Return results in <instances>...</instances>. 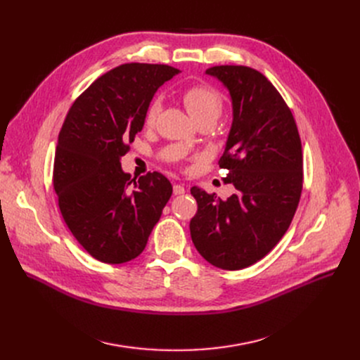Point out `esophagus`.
I'll use <instances>...</instances> for the list:
<instances>
[{
    "instance_id": "34e87169",
    "label": "esophagus",
    "mask_w": 360,
    "mask_h": 360,
    "mask_svg": "<svg viewBox=\"0 0 360 360\" xmlns=\"http://www.w3.org/2000/svg\"><path fill=\"white\" fill-rule=\"evenodd\" d=\"M174 194H175V195H182V194H185V186H184V185H179V184L174 185Z\"/></svg>"
}]
</instances>
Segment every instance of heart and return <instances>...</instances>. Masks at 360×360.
Wrapping results in <instances>:
<instances>
[{"label": "heart", "mask_w": 360, "mask_h": 360, "mask_svg": "<svg viewBox=\"0 0 360 360\" xmlns=\"http://www.w3.org/2000/svg\"><path fill=\"white\" fill-rule=\"evenodd\" d=\"M182 101L191 113V117L200 122V121H216L224 106V96L223 93L213 87L212 84L207 83H198L186 87L182 91ZM160 101L155 99L150 103L147 113H146V124L151 125L155 124L159 112H160Z\"/></svg>", "instance_id": "heart-1"}]
</instances>
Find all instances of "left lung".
<instances>
[{
    "instance_id": "obj_1",
    "label": "left lung",
    "mask_w": 360,
    "mask_h": 360,
    "mask_svg": "<svg viewBox=\"0 0 360 360\" xmlns=\"http://www.w3.org/2000/svg\"><path fill=\"white\" fill-rule=\"evenodd\" d=\"M228 87L233 122L219 160L235 194L221 200L197 186L190 221L201 257L223 270H242L266 257L289 229L304 184V158L292 110L259 71L216 65L205 71Z\"/></svg>"
}]
</instances>
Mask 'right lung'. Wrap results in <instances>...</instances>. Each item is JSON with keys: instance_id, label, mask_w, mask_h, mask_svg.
<instances>
[{"instance_id": "1", "label": "right lung", "mask_w": 360, "mask_h": 360, "mask_svg": "<svg viewBox=\"0 0 360 360\" xmlns=\"http://www.w3.org/2000/svg\"><path fill=\"white\" fill-rule=\"evenodd\" d=\"M178 72L165 64H122L93 82L67 113L53 190L72 236L102 262L137 258L172 195L159 172L131 179L121 158L143 129L156 90Z\"/></svg>"}]
</instances>
